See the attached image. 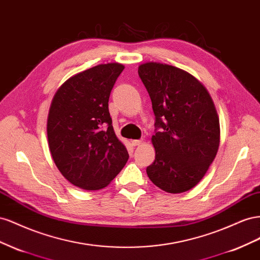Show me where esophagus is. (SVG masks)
Here are the masks:
<instances>
[{
    "label": "esophagus",
    "mask_w": 260,
    "mask_h": 260,
    "mask_svg": "<svg viewBox=\"0 0 260 260\" xmlns=\"http://www.w3.org/2000/svg\"><path fill=\"white\" fill-rule=\"evenodd\" d=\"M143 144V139H138V140H132V145L136 147V146H140Z\"/></svg>",
    "instance_id": "obj_1"
}]
</instances>
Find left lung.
I'll return each mask as SVG.
<instances>
[{
  "label": "left lung",
  "instance_id": "obj_1",
  "mask_svg": "<svg viewBox=\"0 0 260 260\" xmlns=\"http://www.w3.org/2000/svg\"><path fill=\"white\" fill-rule=\"evenodd\" d=\"M138 75L155 116V158L146 170L148 177L171 194L187 191L202 181L218 152L216 107L206 87L175 66L147 62L139 65Z\"/></svg>",
  "mask_w": 260,
  "mask_h": 260
}]
</instances>
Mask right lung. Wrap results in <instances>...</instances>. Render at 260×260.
<instances>
[{
    "mask_svg": "<svg viewBox=\"0 0 260 260\" xmlns=\"http://www.w3.org/2000/svg\"><path fill=\"white\" fill-rule=\"evenodd\" d=\"M123 70L120 63L93 66L70 77L52 99L47 123L51 155L79 188L107 187L128 160L109 112L110 93Z\"/></svg>",
    "mask_w": 260,
    "mask_h": 260,
    "instance_id": "add662e5",
    "label": "right lung"
}]
</instances>
